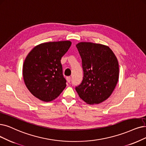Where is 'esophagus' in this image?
Here are the masks:
<instances>
[{"instance_id":"1","label":"esophagus","mask_w":146,"mask_h":146,"mask_svg":"<svg viewBox=\"0 0 146 146\" xmlns=\"http://www.w3.org/2000/svg\"><path fill=\"white\" fill-rule=\"evenodd\" d=\"M71 78L70 77H66V80L68 81V83H70L71 82Z\"/></svg>"}]
</instances>
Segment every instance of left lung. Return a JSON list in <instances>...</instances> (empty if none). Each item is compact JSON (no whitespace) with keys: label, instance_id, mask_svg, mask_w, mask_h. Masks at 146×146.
I'll use <instances>...</instances> for the list:
<instances>
[{"label":"left lung","instance_id":"obj_1","mask_svg":"<svg viewBox=\"0 0 146 146\" xmlns=\"http://www.w3.org/2000/svg\"><path fill=\"white\" fill-rule=\"evenodd\" d=\"M82 60L83 79L75 90L89 104H98L111 95L119 80V63L108 46L81 42L76 45Z\"/></svg>","mask_w":146,"mask_h":146}]
</instances>
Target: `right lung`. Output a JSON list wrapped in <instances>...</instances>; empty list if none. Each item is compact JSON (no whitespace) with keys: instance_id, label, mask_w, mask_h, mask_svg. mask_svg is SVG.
<instances>
[{"instance_id":"right-lung-1","label":"right lung","mask_w":146,"mask_h":146,"mask_svg":"<svg viewBox=\"0 0 146 146\" xmlns=\"http://www.w3.org/2000/svg\"><path fill=\"white\" fill-rule=\"evenodd\" d=\"M71 45L69 40L39 44L27 56L23 66L25 83L32 94L44 102L53 101L65 88L61 59Z\"/></svg>"}]
</instances>
